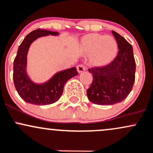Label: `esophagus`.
I'll return each mask as SVG.
<instances>
[{
    "mask_svg": "<svg viewBox=\"0 0 153 153\" xmlns=\"http://www.w3.org/2000/svg\"><path fill=\"white\" fill-rule=\"evenodd\" d=\"M77 71L79 73H81V72L85 71L86 70V67L84 64H79V66H77Z\"/></svg>",
    "mask_w": 153,
    "mask_h": 153,
    "instance_id": "esophagus-1",
    "label": "esophagus"
}]
</instances>
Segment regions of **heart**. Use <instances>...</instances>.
<instances>
[{"mask_svg": "<svg viewBox=\"0 0 153 153\" xmlns=\"http://www.w3.org/2000/svg\"><path fill=\"white\" fill-rule=\"evenodd\" d=\"M82 48L87 53H92V63L102 66L111 62L117 54L118 45L116 39L109 35L90 34L82 41Z\"/></svg>", "mask_w": 153, "mask_h": 153, "instance_id": "obj_1", "label": "heart"}]
</instances>
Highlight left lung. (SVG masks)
Here are the masks:
<instances>
[{"mask_svg":"<svg viewBox=\"0 0 153 153\" xmlns=\"http://www.w3.org/2000/svg\"><path fill=\"white\" fill-rule=\"evenodd\" d=\"M118 44V52L113 61L102 66L90 68L92 82L87 90L92 102L110 105L121 102L127 97L135 80L136 64L131 45L122 36L112 31Z\"/></svg>","mask_w":153,"mask_h":153,"instance_id":"1","label":"left lung"}]
</instances>
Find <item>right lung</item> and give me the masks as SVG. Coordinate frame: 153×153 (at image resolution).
<instances>
[{"label":"right lung","instance_id":"1","mask_svg":"<svg viewBox=\"0 0 153 153\" xmlns=\"http://www.w3.org/2000/svg\"><path fill=\"white\" fill-rule=\"evenodd\" d=\"M48 35H57L58 32L37 29L28 34L19 47L13 61V79L15 87L20 97L28 103L45 105L56 102L62 95L66 82L79 74L76 68L72 67L58 72L45 83L38 85L31 81L26 71L28 49L36 39Z\"/></svg>","mask_w":153,"mask_h":153}]
</instances>
